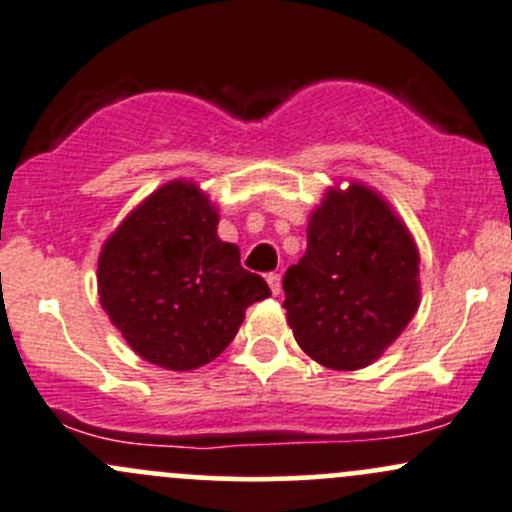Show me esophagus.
I'll use <instances>...</instances> for the list:
<instances>
[{"label": "esophagus", "instance_id": "obj_1", "mask_svg": "<svg viewBox=\"0 0 512 512\" xmlns=\"http://www.w3.org/2000/svg\"><path fill=\"white\" fill-rule=\"evenodd\" d=\"M267 285H270L272 294H280V289H282V275H280V272H270V275H267Z\"/></svg>", "mask_w": 512, "mask_h": 512}]
</instances>
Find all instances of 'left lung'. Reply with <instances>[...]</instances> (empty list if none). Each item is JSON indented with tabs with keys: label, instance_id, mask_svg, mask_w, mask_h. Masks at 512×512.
<instances>
[{
	"label": "left lung",
	"instance_id": "1",
	"mask_svg": "<svg viewBox=\"0 0 512 512\" xmlns=\"http://www.w3.org/2000/svg\"><path fill=\"white\" fill-rule=\"evenodd\" d=\"M294 339L314 361L352 371L379 359L418 309V250L364 185L329 190L307 225V252L285 272Z\"/></svg>",
	"mask_w": 512,
	"mask_h": 512
}]
</instances>
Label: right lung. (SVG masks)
<instances>
[{"instance_id": "right-lung-1", "label": "right lung", "mask_w": 512, "mask_h": 512, "mask_svg": "<svg viewBox=\"0 0 512 512\" xmlns=\"http://www.w3.org/2000/svg\"><path fill=\"white\" fill-rule=\"evenodd\" d=\"M98 294L133 352L188 371L225 352L245 309L270 297V287L220 240L215 205L198 185L173 180L106 240Z\"/></svg>"}]
</instances>
